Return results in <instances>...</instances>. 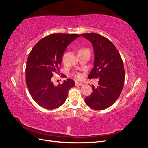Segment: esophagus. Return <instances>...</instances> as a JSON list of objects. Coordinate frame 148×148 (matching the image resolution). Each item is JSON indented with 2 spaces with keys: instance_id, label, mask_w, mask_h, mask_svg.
<instances>
[{
  "instance_id": "obj_1",
  "label": "esophagus",
  "mask_w": 148,
  "mask_h": 148,
  "mask_svg": "<svg viewBox=\"0 0 148 148\" xmlns=\"http://www.w3.org/2000/svg\"><path fill=\"white\" fill-rule=\"evenodd\" d=\"M75 85L76 86H83L84 84L82 82H75Z\"/></svg>"
}]
</instances>
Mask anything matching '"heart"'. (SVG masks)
I'll list each match as a JSON object with an SVG mask.
<instances>
[{"label":"heart","instance_id":"b5f03b06","mask_svg":"<svg viewBox=\"0 0 148 148\" xmlns=\"http://www.w3.org/2000/svg\"><path fill=\"white\" fill-rule=\"evenodd\" d=\"M84 49H81V50H84ZM83 73L80 72H76L74 73V77L78 79H81L83 78Z\"/></svg>","mask_w":148,"mask_h":148}]
</instances>
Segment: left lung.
<instances>
[{
    "instance_id": "left-lung-1",
    "label": "left lung",
    "mask_w": 148,
    "mask_h": 148,
    "mask_svg": "<svg viewBox=\"0 0 148 148\" xmlns=\"http://www.w3.org/2000/svg\"><path fill=\"white\" fill-rule=\"evenodd\" d=\"M81 36L92 43L95 53L94 67L88 77L99 80L97 88L92 85V92L84 101L93 109L104 110L114 104L123 89V60L114 44L107 38L95 33Z\"/></svg>"
}]
</instances>
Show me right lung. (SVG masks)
<instances>
[{"label":"right lung","mask_w":148,"mask_h":148,"mask_svg":"<svg viewBox=\"0 0 148 148\" xmlns=\"http://www.w3.org/2000/svg\"><path fill=\"white\" fill-rule=\"evenodd\" d=\"M78 37V34H52L40 40L29 53L26 66V85L33 100L44 109H56L63 104L69 89L75 86L73 79L55 85L51 78L59 71L66 47Z\"/></svg>","instance_id":"add662e5"}]
</instances>
